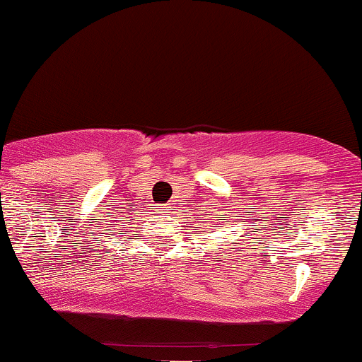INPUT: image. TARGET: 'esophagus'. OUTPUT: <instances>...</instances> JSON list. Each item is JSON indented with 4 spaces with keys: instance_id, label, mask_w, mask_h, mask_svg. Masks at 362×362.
I'll list each match as a JSON object with an SVG mask.
<instances>
[{
    "instance_id": "esophagus-1",
    "label": "esophagus",
    "mask_w": 362,
    "mask_h": 362,
    "mask_svg": "<svg viewBox=\"0 0 362 362\" xmlns=\"http://www.w3.org/2000/svg\"><path fill=\"white\" fill-rule=\"evenodd\" d=\"M160 211H161V213H168V206H163Z\"/></svg>"
}]
</instances>
